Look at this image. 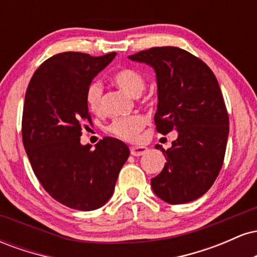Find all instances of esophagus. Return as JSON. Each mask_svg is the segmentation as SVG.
Here are the masks:
<instances>
[{
    "label": "esophagus",
    "instance_id": "obj_1",
    "mask_svg": "<svg viewBox=\"0 0 257 257\" xmlns=\"http://www.w3.org/2000/svg\"><path fill=\"white\" fill-rule=\"evenodd\" d=\"M147 152V149L144 146H132L131 153L132 156H143Z\"/></svg>",
    "mask_w": 257,
    "mask_h": 257
}]
</instances>
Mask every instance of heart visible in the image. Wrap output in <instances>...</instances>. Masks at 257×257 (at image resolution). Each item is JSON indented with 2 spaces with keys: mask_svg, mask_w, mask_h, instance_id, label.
Segmentation results:
<instances>
[{
  "mask_svg": "<svg viewBox=\"0 0 257 257\" xmlns=\"http://www.w3.org/2000/svg\"><path fill=\"white\" fill-rule=\"evenodd\" d=\"M113 82L122 88L123 90L129 93L133 96L140 95L141 91L145 88V79L138 71L133 69H122L113 75ZM102 88L98 82H93L89 84L85 91V102L91 112H98L101 106ZM145 125V119L140 114H132L114 118L107 125V132L114 137L122 140L133 141L138 137V134L143 131Z\"/></svg>",
  "mask_w": 257,
  "mask_h": 257,
  "instance_id": "1",
  "label": "heart"
}]
</instances>
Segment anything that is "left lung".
<instances>
[{
  "label": "left lung",
  "instance_id": "obj_1",
  "mask_svg": "<svg viewBox=\"0 0 257 257\" xmlns=\"http://www.w3.org/2000/svg\"><path fill=\"white\" fill-rule=\"evenodd\" d=\"M151 66L157 79V132L178 138L167 151V163L151 179L153 192L169 204L203 196L219 175L228 138V114L215 75L198 58L178 47H155L129 55Z\"/></svg>",
  "mask_w": 257,
  "mask_h": 257
}]
</instances>
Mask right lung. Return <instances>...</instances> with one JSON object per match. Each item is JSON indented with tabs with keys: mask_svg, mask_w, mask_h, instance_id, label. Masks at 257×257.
I'll use <instances>...</instances> for the list:
<instances>
[{
	"mask_svg": "<svg viewBox=\"0 0 257 257\" xmlns=\"http://www.w3.org/2000/svg\"><path fill=\"white\" fill-rule=\"evenodd\" d=\"M114 57L60 53L38 67L25 94L22 134L35 175L53 198L76 210L107 203L131 153L118 139L104 138L91 150L79 138L82 123L90 122L87 88Z\"/></svg>",
	"mask_w": 257,
	"mask_h": 257,
	"instance_id": "right-lung-1",
	"label": "right lung"
}]
</instances>
